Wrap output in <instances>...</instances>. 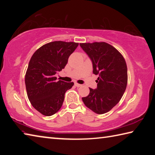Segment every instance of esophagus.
Here are the masks:
<instances>
[{
    "label": "esophagus",
    "mask_w": 155,
    "mask_h": 155,
    "mask_svg": "<svg viewBox=\"0 0 155 155\" xmlns=\"http://www.w3.org/2000/svg\"><path fill=\"white\" fill-rule=\"evenodd\" d=\"M74 85L76 86V87H81V86H82V85H81V84H78L77 83H74Z\"/></svg>",
    "instance_id": "obj_1"
}]
</instances>
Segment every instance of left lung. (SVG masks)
<instances>
[{"mask_svg":"<svg viewBox=\"0 0 155 155\" xmlns=\"http://www.w3.org/2000/svg\"><path fill=\"white\" fill-rule=\"evenodd\" d=\"M91 59L93 73L98 75L97 88L82 100L85 106L98 114L109 111L119 103L127 85V66L122 54L106 42L81 43Z\"/></svg>","mask_w":155,"mask_h":155,"instance_id":"obj_1","label":"left lung"}]
</instances>
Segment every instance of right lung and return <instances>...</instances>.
I'll list each match as a JSON object with an SVG mask.
<instances>
[{"label": "right lung", "instance_id": "right-lung-1", "mask_svg": "<svg viewBox=\"0 0 155 155\" xmlns=\"http://www.w3.org/2000/svg\"><path fill=\"white\" fill-rule=\"evenodd\" d=\"M78 43L55 41L46 44L34 52L25 74L28 98L37 111L51 116L59 111L65 93L74 83L57 81L54 75L67 64Z\"/></svg>", "mask_w": 155, "mask_h": 155}]
</instances>
